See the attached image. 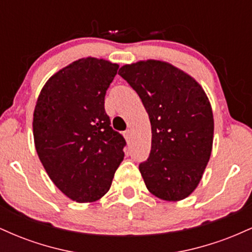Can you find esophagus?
<instances>
[{
    "label": "esophagus",
    "instance_id": "obj_1",
    "mask_svg": "<svg viewBox=\"0 0 252 252\" xmlns=\"http://www.w3.org/2000/svg\"><path fill=\"white\" fill-rule=\"evenodd\" d=\"M124 138H126V141H130V138H131V131L130 130H126V131H124Z\"/></svg>",
    "mask_w": 252,
    "mask_h": 252
}]
</instances>
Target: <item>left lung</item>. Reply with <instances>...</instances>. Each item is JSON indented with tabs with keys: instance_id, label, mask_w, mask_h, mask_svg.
I'll return each mask as SVG.
<instances>
[{
	"instance_id": "left-lung-1",
	"label": "left lung",
	"mask_w": 252,
	"mask_h": 252,
	"mask_svg": "<svg viewBox=\"0 0 252 252\" xmlns=\"http://www.w3.org/2000/svg\"><path fill=\"white\" fill-rule=\"evenodd\" d=\"M118 74L142 100L152 126V149L140 164L147 189L180 201L198 187L213 146L212 106L193 77L162 60L126 63Z\"/></svg>"
}]
</instances>
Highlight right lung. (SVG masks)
I'll return each instance as SVG.
<instances>
[{
  "label": "right lung",
  "mask_w": 252,
  "mask_h": 252,
  "mask_svg": "<svg viewBox=\"0 0 252 252\" xmlns=\"http://www.w3.org/2000/svg\"><path fill=\"white\" fill-rule=\"evenodd\" d=\"M118 63L82 58L52 76L33 114L34 144L53 184L71 200L108 193L124 158L126 140L110 126L104 98Z\"/></svg>",
  "instance_id": "right-lung-1"
}]
</instances>
